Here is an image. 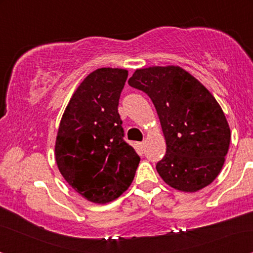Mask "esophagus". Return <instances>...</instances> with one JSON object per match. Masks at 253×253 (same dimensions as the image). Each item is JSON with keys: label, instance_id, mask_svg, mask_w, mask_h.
I'll return each instance as SVG.
<instances>
[{"label": "esophagus", "instance_id": "1", "mask_svg": "<svg viewBox=\"0 0 253 253\" xmlns=\"http://www.w3.org/2000/svg\"><path fill=\"white\" fill-rule=\"evenodd\" d=\"M138 145H139L140 148H144L145 147V141H140V143H138Z\"/></svg>", "mask_w": 253, "mask_h": 253}]
</instances>
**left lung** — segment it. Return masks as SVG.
<instances>
[{
  "label": "left lung",
  "mask_w": 253,
  "mask_h": 253,
  "mask_svg": "<svg viewBox=\"0 0 253 253\" xmlns=\"http://www.w3.org/2000/svg\"><path fill=\"white\" fill-rule=\"evenodd\" d=\"M127 83L150 96L160 119L167 145L157 164L162 179L185 192L211 184L224 164L230 129L209 89L172 65L139 69Z\"/></svg>",
  "instance_id": "obj_1"
}]
</instances>
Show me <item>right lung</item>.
<instances>
[{
  "mask_svg": "<svg viewBox=\"0 0 253 253\" xmlns=\"http://www.w3.org/2000/svg\"><path fill=\"white\" fill-rule=\"evenodd\" d=\"M123 69L101 68L78 86L58 127L55 158L62 176L89 202L106 204L133 181L140 158L123 139L119 100Z\"/></svg>",
  "mask_w": 253,
  "mask_h": 253,
  "instance_id": "add662e5",
  "label": "right lung"
}]
</instances>
